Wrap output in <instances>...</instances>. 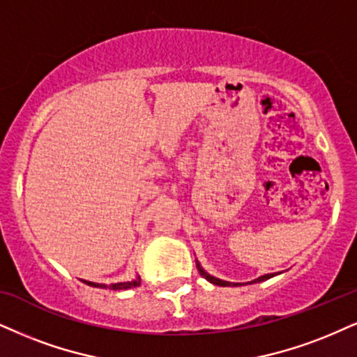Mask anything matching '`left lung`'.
Returning <instances> with one entry per match:
<instances>
[{
	"label": "left lung",
	"instance_id": "1",
	"mask_svg": "<svg viewBox=\"0 0 357 357\" xmlns=\"http://www.w3.org/2000/svg\"><path fill=\"white\" fill-rule=\"evenodd\" d=\"M197 268H199V271H200V275L204 276V278L206 280V281H210V283L212 284H217V286H240V283H230V281H223V280H220V278H215V276H212L210 275V273H206L204 268H202V265L199 261H197ZM273 275H263V276H258L257 280H253V281H250V283H259V281H265V280H270Z\"/></svg>",
	"mask_w": 357,
	"mask_h": 357
}]
</instances>
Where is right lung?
I'll list each match as a JSON object with an SVG mask.
<instances>
[{
  "label": "right lung",
  "instance_id": "right-lung-1",
  "mask_svg": "<svg viewBox=\"0 0 357 357\" xmlns=\"http://www.w3.org/2000/svg\"><path fill=\"white\" fill-rule=\"evenodd\" d=\"M89 286H94V288H109V289H130L137 288L140 284V276L137 275L134 280L130 281H122V283H112V284H100V283H92V281H86Z\"/></svg>",
  "mask_w": 357,
  "mask_h": 357
}]
</instances>
